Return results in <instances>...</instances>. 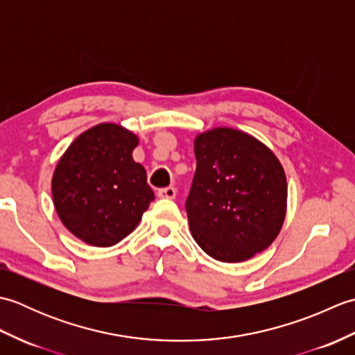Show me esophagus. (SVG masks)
Instances as JSON below:
<instances>
[{"mask_svg": "<svg viewBox=\"0 0 355 355\" xmlns=\"http://www.w3.org/2000/svg\"><path fill=\"white\" fill-rule=\"evenodd\" d=\"M158 197L160 198H169V200H172V198H175V195H177V189L173 186H168V187H163V189H158Z\"/></svg>", "mask_w": 355, "mask_h": 355, "instance_id": "34e87169", "label": "esophagus"}]
</instances>
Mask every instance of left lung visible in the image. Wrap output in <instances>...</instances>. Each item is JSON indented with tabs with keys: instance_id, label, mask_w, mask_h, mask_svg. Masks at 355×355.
<instances>
[{
	"instance_id": "1",
	"label": "left lung",
	"mask_w": 355,
	"mask_h": 355,
	"mask_svg": "<svg viewBox=\"0 0 355 355\" xmlns=\"http://www.w3.org/2000/svg\"><path fill=\"white\" fill-rule=\"evenodd\" d=\"M195 157L184 207L197 244L223 262L266 250L285 218L286 180L275 154L252 135L216 128L198 135Z\"/></svg>"
}]
</instances>
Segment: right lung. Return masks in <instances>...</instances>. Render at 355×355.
Listing matches in <instances>:
<instances>
[{
    "instance_id": "1",
    "label": "right lung",
    "mask_w": 355,
    "mask_h": 355,
    "mask_svg": "<svg viewBox=\"0 0 355 355\" xmlns=\"http://www.w3.org/2000/svg\"><path fill=\"white\" fill-rule=\"evenodd\" d=\"M137 143L125 128L102 123L80 134L59 160L51 180L56 212L87 244H117L154 200L145 168L132 160Z\"/></svg>"
}]
</instances>
